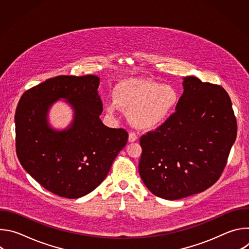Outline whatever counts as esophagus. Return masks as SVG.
<instances>
[{"label":"esophagus","mask_w":249,"mask_h":249,"mask_svg":"<svg viewBox=\"0 0 249 249\" xmlns=\"http://www.w3.org/2000/svg\"><path fill=\"white\" fill-rule=\"evenodd\" d=\"M137 139H138V136H137V134H136V133H134V132H130V133H129L128 141L130 142V143H132V142L137 141Z\"/></svg>","instance_id":"1"}]
</instances>
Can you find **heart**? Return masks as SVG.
Here are the masks:
<instances>
[{
  "label": "heart",
  "instance_id": "obj_1",
  "mask_svg": "<svg viewBox=\"0 0 249 249\" xmlns=\"http://www.w3.org/2000/svg\"><path fill=\"white\" fill-rule=\"evenodd\" d=\"M115 99L105 103V110L115 115L120 107L128 110L130 123L141 130H154L164 124L179 100L171 85H160L148 79H128L115 88Z\"/></svg>",
  "mask_w": 249,
  "mask_h": 249
}]
</instances>
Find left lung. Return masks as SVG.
Listing matches in <instances>:
<instances>
[{"mask_svg":"<svg viewBox=\"0 0 249 249\" xmlns=\"http://www.w3.org/2000/svg\"><path fill=\"white\" fill-rule=\"evenodd\" d=\"M175 112L140 139L139 172L156 196L177 200L205 191L220 178L237 132L224 88L183 78Z\"/></svg>","mask_w":249,"mask_h":249,"instance_id":"left-lung-1","label":"left lung"}]
</instances>
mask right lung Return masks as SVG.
Segmentation results:
<instances>
[{"mask_svg": "<svg viewBox=\"0 0 249 249\" xmlns=\"http://www.w3.org/2000/svg\"><path fill=\"white\" fill-rule=\"evenodd\" d=\"M99 78L58 76L26 90L16 111V148L22 167L46 190L76 199L94 190L128 141L126 130L100 120ZM64 98L74 119L62 131L47 121L51 105Z\"/></svg>", "mask_w": 249, "mask_h": 249, "instance_id": "1", "label": "right lung"}]
</instances>
